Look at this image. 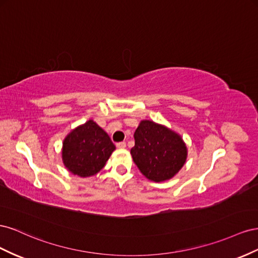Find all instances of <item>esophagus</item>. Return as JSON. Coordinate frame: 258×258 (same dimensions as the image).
I'll return each instance as SVG.
<instances>
[{
    "instance_id": "esophagus-1",
    "label": "esophagus",
    "mask_w": 258,
    "mask_h": 258,
    "mask_svg": "<svg viewBox=\"0 0 258 258\" xmlns=\"http://www.w3.org/2000/svg\"><path fill=\"white\" fill-rule=\"evenodd\" d=\"M125 147H126V143H125V142L116 144V148H119V149H124Z\"/></svg>"
}]
</instances>
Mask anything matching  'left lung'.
Masks as SVG:
<instances>
[{
    "instance_id": "1",
    "label": "left lung",
    "mask_w": 258,
    "mask_h": 258,
    "mask_svg": "<svg viewBox=\"0 0 258 258\" xmlns=\"http://www.w3.org/2000/svg\"><path fill=\"white\" fill-rule=\"evenodd\" d=\"M134 138L132 158L138 170L151 181L173 178L186 163L188 149L182 137L163 124L143 120Z\"/></svg>"
}]
</instances>
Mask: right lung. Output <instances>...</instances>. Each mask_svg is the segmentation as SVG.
<instances>
[{"label":"right lung","mask_w":258,"mask_h":258,"mask_svg":"<svg viewBox=\"0 0 258 258\" xmlns=\"http://www.w3.org/2000/svg\"><path fill=\"white\" fill-rule=\"evenodd\" d=\"M115 146L94 120L81 124L64 137L61 159L64 167L79 177H91L104 167Z\"/></svg>","instance_id":"obj_1"}]
</instances>
